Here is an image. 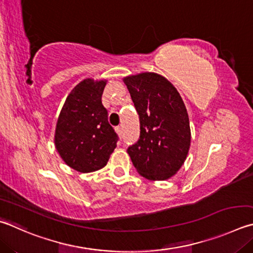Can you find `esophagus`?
Segmentation results:
<instances>
[{
    "instance_id": "esophagus-1",
    "label": "esophagus",
    "mask_w": 253,
    "mask_h": 253,
    "mask_svg": "<svg viewBox=\"0 0 253 253\" xmlns=\"http://www.w3.org/2000/svg\"><path fill=\"white\" fill-rule=\"evenodd\" d=\"M115 130H116V132H117V134H118L119 136H122V134H123V129H122V127H121V126L115 127Z\"/></svg>"
}]
</instances>
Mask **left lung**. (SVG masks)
<instances>
[{"instance_id": "left-lung-1", "label": "left lung", "mask_w": 253, "mask_h": 253, "mask_svg": "<svg viewBox=\"0 0 253 253\" xmlns=\"http://www.w3.org/2000/svg\"><path fill=\"white\" fill-rule=\"evenodd\" d=\"M139 115L140 136L127 153L142 177L167 180L190 148L189 117L180 94L166 77L145 72L124 77Z\"/></svg>"}]
</instances>
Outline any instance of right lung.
Listing matches in <instances>:
<instances>
[{"mask_svg":"<svg viewBox=\"0 0 253 253\" xmlns=\"http://www.w3.org/2000/svg\"><path fill=\"white\" fill-rule=\"evenodd\" d=\"M106 80L85 79L68 94L57 119L55 147L67 166L91 172L106 166L118 136L102 104Z\"/></svg>","mask_w":253,"mask_h":253,"instance_id":"right-lung-1","label":"right lung"}]
</instances>
